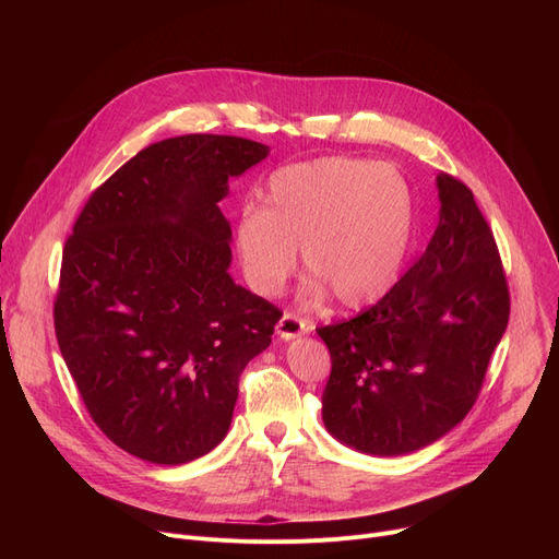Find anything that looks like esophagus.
Here are the masks:
<instances>
[{
    "label": "esophagus",
    "mask_w": 559,
    "mask_h": 559,
    "mask_svg": "<svg viewBox=\"0 0 559 559\" xmlns=\"http://www.w3.org/2000/svg\"><path fill=\"white\" fill-rule=\"evenodd\" d=\"M310 329L312 326L308 324V321L299 319L297 314H292V312H283V317L278 319V324H276V333L285 342L287 340H295V337H301V335H308Z\"/></svg>",
    "instance_id": "1"
}]
</instances>
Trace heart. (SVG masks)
I'll use <instances>...</instances> for the list:
<instances>
[{
  "mask_svg": "<svg viewBox=\"0 0 559 559\" xmlns=\"http://www.w3.org/2000/svg\"><path fill=\"white\" fill-rule=\"evenodd\" d=\"M413 235L415 190L399 167L321 156L270 176L264 209L245 205L235 224V251L260 297L278 295L301 247L306 297L362 308L392 289Z\"/></svg>",
  "mask_w": 559,
  "mask_h": 559,
  "instance_id": "b5f03b06",
  "label": "heart"
}]
</instances>
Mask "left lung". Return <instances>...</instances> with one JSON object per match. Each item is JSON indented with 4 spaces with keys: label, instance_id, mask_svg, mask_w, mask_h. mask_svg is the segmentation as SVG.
Segmentation results:
<instances>
[{
    "label": "left lung",
    "instance_id": "obj_1",
    "mask_svg": "<svg viewBox=\"0 0 559 559\" xmlns=\"http://www.w3.org/2000/svg\"><path fill=\"white\" fill-rule=\"evenodd\" d=\"M435 183L439 222L415 267L373 308L317 329L333 360L321 419L367 455L413 453L453 430L508 329L503 264L474 192L444 171Z\"/></svg>",
    "mask_w": 559,
    "mask_h": 559
}]
</instances>
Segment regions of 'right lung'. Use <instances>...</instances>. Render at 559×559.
Masks as SVG:
<instances>
[{
	"instance_id": "obj_1",
	"label": "right lung",
	"mask_w": 559,
	"mask_h": 559,
	"mask_svg": "<svg viewBox=\"0 0 559 559\" xmlns=\"http://www.w3.org/2000/svg\"><path fill=\"white\" fill-rule=\"evenodd\" d=\"M270 156L247 138L144 146L95 190L63 249L53 326L87 413L112 444L186 464L226 437L247 362L281 310L230 267L228 181Z\"/></svg>"
}]
</instances>
